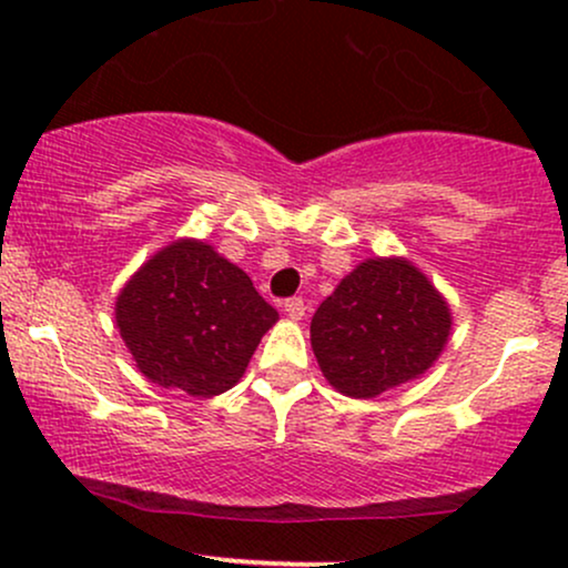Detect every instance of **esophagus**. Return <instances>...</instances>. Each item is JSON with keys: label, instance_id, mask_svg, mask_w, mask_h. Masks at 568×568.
I'll return each instance as SVG.
<instances>
[{"label": "esophagus", "instance_id": "34e87169", "mask_svg": "<svg viewBox=\"0 0 568 568\" xmlns=\"http://www.w3.org/2000/svg\"><path fill=\"white\" fill-rule=\"evenodd\" d=\"M283 310H285V315L291 317V321H302L304 312H306L304 298H288V302L283 304Z\"/></svg>", "mask_w": 568, "mask_h": 568}]
</instances>
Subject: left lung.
I'll return each mask as SVG.
<instances>
[{"instance_id": "left-lung-1", "label": "left lung", "mask_w": 568, "mask_h": 568, "mask_svg": "<svg viewBox=\"0 0 568 568\" xmlns=\"http://www.w3.org/2000/svg\"><path fill=\"white\" fill-rule=\"evenodd\" d=\"M452 336V310L403 256L366 258L317 306L310 325L323 376L347 397H376L419 379Z\"/></svg>"}]
</instances>
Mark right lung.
I'll return each instance as SVG.
<instances>
[{"label": "right lung", "instance_id": "obj_1", "mask_svg": "<svg viewBox=\"0 0 568 568\" xmlns=\"http://www.w3.org/2000/svg\"><path fill=\"white\" fill-rule=\"evenodd\" d=\"M114 317L141 374L194 397L232 389L280 321L240 266L192 237L139 266L116 296Z\"/></svg>", "mask_w": 568, "mask_h": 568}]
</instances>
